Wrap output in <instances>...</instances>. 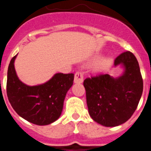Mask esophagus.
Here are the masks:
<instances>
[{
	"label": "esophagus",
	"instance_id": "34e87169",
	"mask_svg": "<svg viewBox=\"0 0 151 151\" xmlns=\"http://www.w3.org/2000/svg\"><path fill=\"white\" fill-rule=\"evenodd\" d=\"M84 80V76H83V74L81 72H76V74H75V78H74V82L75 83H82Z\"/></svg>",
	"mask_w": 151,
	"mask_h": 151
}]
</instances>
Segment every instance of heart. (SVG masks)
Wrapping results in <instances>:
<instances>
[{
    "mask_svg": "<svg viewBox=\"0 0 151 151\" xmlns=\"http://www.w3.org/2000/svg\"><path fill=\"white\" fill-rule=\"evenodd\" d=\"M111 63V59L108 57L101 58V60H99V61L96 62V63L94 65V69L95 71L100 72V71L104 70L106 69L107 67L110 65Z\"/></svg>",
    "mask_w": 151,
    "mask_h": 151,
    "instance_id": "heart-1",
    "label": "heart"
}]
</instances>
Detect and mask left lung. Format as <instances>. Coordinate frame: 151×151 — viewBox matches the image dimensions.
Returning <instances> with one entry per match:
<instances>
[{"label": "left lung", "instance_id": "8db88e82", "mask_svg": "<svg viewBox=\"0 0 151 151\" xmlns=\"http://www.w3.org/2000/svg\"><path fill=\"white\" fill-rule=\"evenodd\" d=\"M123 74L114 78L109 74L87 78L83 85L91 118L105 127L126 122L137 109L143 92V79L138 62L132 52L126 51L114 60Z\"/></svg>", "mask_w": 151, "mask_h": 151}]
</instances>
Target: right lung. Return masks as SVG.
Listing matches in <instances>:
<instances>
[{
	"label": "right lung",
	"instance_id": "1",
	"mask_svg": "<svg viewBox=\"0 0 151 151\" xmlns=\"http://www.w3.org/2000/svg\"><path fill=\"white\" fill-rule=\"evenodd\" d=\"M7 70V95L14 111L21 118L37 125H47L61 115L67 91L72 87L74 74L56 73L43 84L29 86L17 76L14 61Z\"/></svg>",
	"mask_w": 151,
	"mask_h": 151
}]
</instances>
